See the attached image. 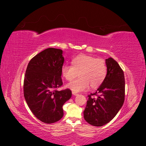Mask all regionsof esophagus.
Here are the masks:
<instances>
[{
  "label": "esophagus",
  "mask_w": 146,
  "mask_h": 146,
  "mask_svg": "<svg viewBox=\"0 0 146 146\" xmlns=\"http://www.w3.org/2000/svg\"><path fill=\"white\" fill-rule=\"evenodd\" d=\"M72 94H73V95H75V96H76V95H78V93L75 92H72Z\"/></svg>",
  "instance_id": "34e87169"
}]
</instances>
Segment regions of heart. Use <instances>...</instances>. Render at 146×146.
Segmentation results:
<instances>
[{"instance_id":"1","label":"heart","mask_w":146,"mask_h":146,"mask_svg":"<svg viewBox=\"0 0 146 146\" xmlns=\"http://www.w3.org/2000/svg\"><path fill=\"white\" fill-rule=\"evenodd\" d=\"M72 66L65 64L61 68V73L67 81H72L78 75L80 78L66 85L75 92L84 91L90 85L97 88L104 82L107 73L104 60L86 54H80L71 60Z\"/></svg>"}]
</instances>
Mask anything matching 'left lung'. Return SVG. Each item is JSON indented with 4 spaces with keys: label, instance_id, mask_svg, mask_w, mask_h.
<instances>
[{
    "label": "left lung",
    "instance_id": "8db88e82",
    "mask_svg": "<svg viewBox=\"0 0 146 146\" xmlns=\"http://www.w3.org/2000/svg\"><path fill=\"white\" fill-rule=\"evenodd\" d=\"M107 73L104 82L88 100L83 111L88 123L101 127L116 115L125 100V78L123 71L112 58L106 59ZM95 96L97 97L94 98Z\"/></svg>",
    "mask_w": 146,
    "mask_h": 146
}]
</instances>
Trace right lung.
Returning <instances> with one entry per match:
<instances>
[{
    "label": "right lung",
    "mask_w": 146,
    "mask_h": 146,
    "mask_svg": "<svg viewBox=\"0 0 146 146\" xmlns=\"http://www.w3.org/2000/svg\"><path fill=\"white\" fill-rule=\"evenodd\" d=\"M63 51L49 48L36 54L27 66L24 80V96L37 119L54 123L63 116V106L71 97V91L56 88L63 85L61 68Z\"/></svg>",
    "instance_id": "obj_1"
}]
</instances>
